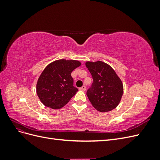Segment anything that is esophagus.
I'll use <instances>...</instances> for the list:
<instances>
[{
	"label": "esophagus",
	"mask_w": 160,
	"mask_h": 160,
	"mask_svg": "<svg viewBox=\"0 0 160 160\" xmlns=\"http://www.w3.org/2000/svg\"><path fill=\"white\" fill-rule=\"evenodd\" d=\"M79 89L81 90V91H85L86 89V86L85 85H83V86L81 87V88H79Z\"/></svg>",
	"instance_id": "34e87169"
}]
</instances>
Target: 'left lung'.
I'll return each instance as SVG.
<instances>
[{"label": "left lung", "instance_id": "left-lung-1", "mask_svg": "<svg viewBox=\"0 0 160 160\" xmlns=\"http://www.w3.org/2000/svg\"><path fill=\"white\" fill-rule=\"evenodd\" d=\"M85 65L93 77V83L86 93L91 103L101 112L114 109L123 93L119 77L109 65L102 61L87 62Z\"/></svg>", "mask_w": 160, "mask_h": 160}]
</instances>
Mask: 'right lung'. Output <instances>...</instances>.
Instances as JSON below:
<instances>
[{
  "mask_svg": "<svg viewBox=\"0 0 160 160\" xmlns=\"http://www.w3.org/2000/svg\"><path fill=\"white\" fill-rule=\"evenodd\" d=\"M80 65L78 61L60 59L46 67L37 83V93L43 105L58 109L69 102L78 91L71 74Z\"/></svg>",
  "mask_w": 160,
  "mask_h": 160,
  "instance_id": "right-lung-1",
  "label": "right lung"
}]
</instances>
